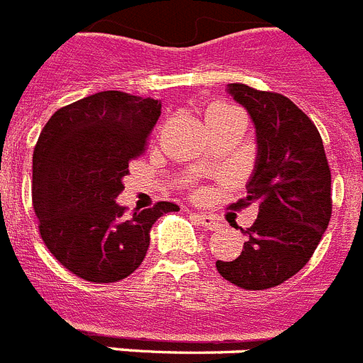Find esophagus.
Returning <instances> with one entry per match:
<instances>
[{"label": "esophagus", "mask_w": 363, "mask_h": 363, "mask_svg": "<svg viewBox=\"0 0 363 363\" xmlns=\"http://www.w3.org/2000/svg\"><path fill=\"white\" fill-rule=\"evenodd\" d=\"M194 218H196L197 223H199L203 228H206V230H219V227H221V223H219V221L214 218V216L194 214Z\"/></svg>", "instance_id": "1"}]
</instances>
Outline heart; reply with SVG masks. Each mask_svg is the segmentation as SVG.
Masks as SVG:
<instances>
[{
  "label": "heart",
  "mask_w": 363,
  "mask_h": 363,
  "mask_svg": "<svg viewBox=\"0 0 363 363\" xmlns=\"http://www.w3.org/2000/svg\"><path fill=\"white\" fill-rule=\"evenodd\" d=\"M234 112H240V111H238V108H234V106H230V105H225V103H216V105H212L208 108V112H206V118H208V116L234 114Z\"/></svg>",
  "instance_id": "1"
}]
</instances>
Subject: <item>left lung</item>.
<instances>
[{"mask_svg":"<svg viewBox=\"0 0 363 363\" xmlns=\"http://www.w3.org/2000/svg\"><path fill=\"white\" fill-rule=\"evenodd\" d=\"M227 92L245 106L257 129V162L247 197L258 218L242 230L240 257L216 262L219 275L243 290H267L299 273L321 242L330 221V167L313 121L282 94L233 83Z\"/></svg>","mask_w":363,"mask_h":363,"instance_id":"left-lung-1","label":"left lung"}]
</instances>
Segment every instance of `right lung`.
I'll list each match as a JSON object with an SVG mask.
<instances>
[{
	"mask_svg": "<svg viewBox=\"0 0 363 363\" xmlns=\"http://www.w3.org/2000/svg\"><path fill=\"white\" fill-rule=\"evenodd\" d=\"M160 101L106 90L66 105L33 153V208L45 247L73 275L106 284L144 262L149 230L179 206L160 201L127 216L116 203L129 162L145 151Z\"/></svg>",
	"mask_w": 363,
	"mask_h": 363,
	"instance_id": "obj_1",
	"label": "right lung"
}]
</instances>
